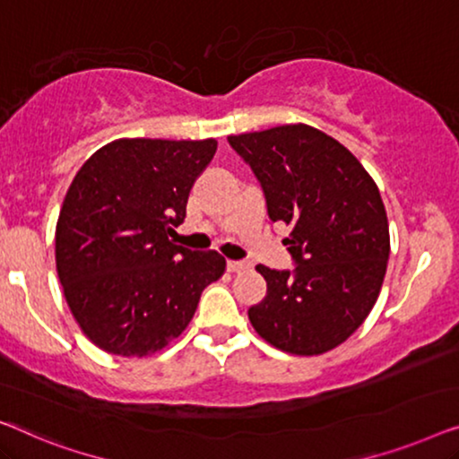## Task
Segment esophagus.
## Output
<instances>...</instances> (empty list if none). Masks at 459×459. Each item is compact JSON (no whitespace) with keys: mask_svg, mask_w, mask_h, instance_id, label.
I'll use <instances>...</instances> for the list:
<instances>
[{"mask_svg":"<svg viewBox=\"0 0 459 459\" xmlns=\"http://www.w3.org/2000/svg\"><path fill=\"white\" fill-rule=\"evenodd\" d=\"M247 268V264L245 262H237V260H229L227 262V270L229 273H241V270Z\"/></svg>","mask_w":459,"mask_h":459,"instance_id":"esophagus-1","label":"esophagus"}]
</instances>
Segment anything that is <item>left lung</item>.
<instances>
[{
	"label": "left lung",
	"mask_w": 459,
	"mask_h": 459,
	"mask_svg": "<svg viewBox=\"0 0 459 459\" xmlns=\"http://www.w3.org/2000/svg\"><path fill=\"white\" fill-rule=\"evenodd\" d=\"M254 170L273 222H285L293 270L255 266L266 297L249 307L255 333L276 350L318 356L358 331L378 299L389 222L378 186L353 153L307 125L230 134Z\"/></svg>",
	"instance_id": "obj_1"
}]
</instances>
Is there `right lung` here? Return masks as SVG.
<instances>
[{"label": "right lung", "instance_id": "1", "mask_svg": "<svg viewBox=\"0 0 459 459\" xmlns=\"http://www.w3.org/2000/svg\"><path fill=\"white\" fill-rule=\"evenodd\" d=\"M216 141L118 139L70 185L56 227V268L70 312L103 351L143 358L177 339L224 274L216 251L174 245L193 183Z\"/></svg>", "mask_w": 459, "mask_h": 459}]
</instances>
